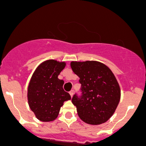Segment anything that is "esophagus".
Returning <instances> with one entry per match:
<instances>
[{"label": "esophagus", "instance_id": "34e87169", "mask_svg": "<svg viewBox=\"0 0 146 146\" xmlns=\"http://www.w3.org/2000/svg\"><path fill=\"white\" fill-rule=\"evenodd\" d=\"M69 94H70V97H73V90H70V92H69Z\"/></svg>", "mask_w": 146, "mask_h": 146}]
</instances>
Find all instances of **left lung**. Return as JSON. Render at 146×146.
<instances>
[{
	"label": "left lung",
	"instance_id": "8db88e82",
	"mask_svg": "<svg viewBox=\"0 0 146 146\" xmlns=\"http://www.w3.org/2000/svg\"><path fill=\"white\" fill-rule=\"evenodd\" d=\"M70 67L79 78L81 95L75 94L72 103L84 122L98 125L107 121L115 111L121 90L111 70L98 61H72Z\"/></svg>",
	"mask_w": 146,
	"mask_h": 146
}]
</instances>
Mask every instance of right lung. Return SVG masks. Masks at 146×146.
Returning a JSON list of instances; mask_svg holds the SVG:
<instances>
[{
  "instance_id": "right-lung-1",
  "label": "right lung",
  "mask_w": 146,
  "mask_h": 146,
  "mask_svg": "<svg viewBox=\"0 0 146 146\" xmlns=\"http://www.w3.org/2000/svg\"><path fill=\"white\" fill-rule=\"evenodd\" d=\"M65 66V62L48 60L39 65L32 75L28 86V104L42 121L56 119L64 102L71 99L63 88L64 81L58 78Z\"/></svg>"
}]
</instances>
